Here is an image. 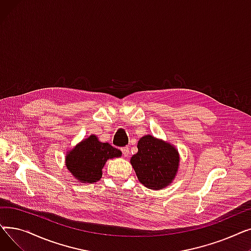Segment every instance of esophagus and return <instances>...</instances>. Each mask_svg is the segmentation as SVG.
<instances>
[{"mask_svg": "<svg viewBox=\"0 0 251 251\" xmlns=\"http://www.w3.org/2000/svg\"><path fill=\"white\" fill-rule=\"evenodd\" d=\"M121 151H122V152H123V154H124L125 156H128V155H129V151H130L129 147H124V148H121Z\"/></svg>", "mask_w": 251, "mask_h": 251, "instance_id": "obj_1", "label": "esophagus"}]
</instances>
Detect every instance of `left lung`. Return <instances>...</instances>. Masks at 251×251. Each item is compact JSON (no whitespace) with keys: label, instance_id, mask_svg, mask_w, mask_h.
Returning <instances> with one entry per match:
<instances>
[{"label":"left lung","instance_id":"1","mask_svg":"<svg viewBox=\"0 0 251 251\" xmlns=\"http://www.w3.org/2000/svg\"><path fill=\"white\" fill-rule=\"evenodd\" d=\"M138 152L131 157L138 180L144 186L160 190L172 182L179 166L177 150L151 135L143 136L137 144Z\"/></svg>","mask_w":251,"mask_h":251}]
</instances>
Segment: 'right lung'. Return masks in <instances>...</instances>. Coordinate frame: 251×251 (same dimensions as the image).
<instances>
[{"instance_id":"1","label":"right lung","mask_w":251,"mask_h":251,"mask_svg":"<svg viewBox=\"0 0 251 251\" xmlns=\"http://www.w3.org/2000/svg\"><path fill=\"white\" fill-rule=\"evenodd\" d=\"M121 155V151L108 142H100L91 135L66 155V166L70 173L83 183H94L101 178L105 162Z\"/></svg>"}]
</instances>
